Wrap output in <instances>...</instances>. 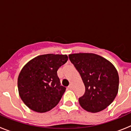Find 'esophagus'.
Segmentation results:
<instances>
[{
    "label": "esophagus",
    "mask_w": 131,
    "mask_h": 131,
    "mask_svg": "<svg viewBox=\"0 0 131 131\" xmlns=\"http://www.w3.org/2000/svg\"><path fill=\"white\" fill-rule=\"evenodd\" d=\"M68 89H70V90H71V89H73V86H72V84H70L69 85V86H68Z\"/></svg>",
    "instance_id": "obj_1"
}]
</instances>
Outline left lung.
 <instances>
[{
  "mask_svg": "<svg viewBox=\"0 0 131 131\" xmlns=\"http://www.w3.org/2000/svg\"><path fill=\"white\" fill-rule=\"evenodd\" d=\"M69 58L85 86L84 95L79 98L81 106L87 112L96 113L110 105L119 89V75L114 66L92 53L69 54Z\"/></svg>",
  "mask_w": 131,
  "mask_h": 131,
  "instance_id": "1",
  "label": "left lung"
}]
</instances>
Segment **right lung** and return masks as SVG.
Segmentation results:
<instances>
[{"label":"right lung","instance_id":"obj_1","mask_svg":"<svg viewBox=\"0 0 131 131\" xmlns=\"http://www.w3.org/2000/svg\"><path fill=\"white\" fill-rule=\"evenodd\" d=\"M68 60L66 54H44L24 66L18 76V87L21 99L29 108L45 113L58 104L66 88L61 85L57 71Z\"/></svg>","mask_w":131,"mask_h":131}]
</instances>
